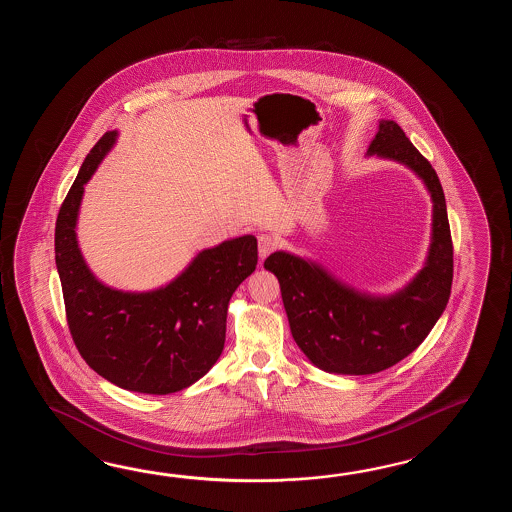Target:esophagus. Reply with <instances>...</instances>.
<instances>
[{"mask_svg": "<svg viewBox=\"0 0 512 512\" xmlns=\"http://www.w3.org/2000/svg\"><path fill=\"white\" fill-rule=\"evenodd\" d=\"M276 249V240L272 238L271 234L263 232L258 236V252H260V258H267L272 251Z\"/></svg>", "mask_w": 512, "mask_h": 512, "instance_id": "1", "label": "esophagus"}]
</instances>
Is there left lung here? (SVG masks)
<instances>
[{
    "mask_svg": "<svg viewBox=\"0 0 512 512\" xmlns=\"http://www.w3.org/2000/svg\"><path fill=\"white\" fill-rule=\"evenodd\" d=\"M403 164L425 185L432 201V232L423 269L390 294L342 282L318 261L272 252L263 267L282 291L294 342L327 373L371 375L408 357L443 315L452 287V240L446 203L432 164L415 150L395 120H379L366 157Z\"/></svg>",
    "mask_w": 512,
    "mask_h": 512,
    "instance_id": "8db88e82",
    "label": "left lung"
}]
</instances>
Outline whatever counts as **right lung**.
Returning <instances> with one entry per match:
<instances>
[{
    "mask_svg": "<svg viewBox=\"0 0 512 512\" xmlns=\"http://www.w3.org/2000/svg\"><path fill=\"white\" fill-rule=\"evenodd\" d=\"M117 137L119 131H108L87 153L58 212L56 269L69 331L89 368L122 390L168 395L192 386L218 362L230 298L256 269L258 241L245 234L203 249L150 291L100 282L78 245V214L84 185Z\"/></svg>",
    "mask_w": 512,
    "mask_h": 512,
    "instance_id": "add662e5",
    "label": "right lung"
}]
</instances>
